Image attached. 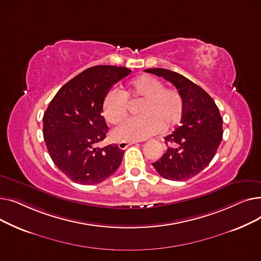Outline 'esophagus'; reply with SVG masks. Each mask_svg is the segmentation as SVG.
<instances>
[{
  "instance_id": "esophagus-1",
  "label": "esophagus",
  "mask_w": 261,
  "mask_h": 261,
  "mask_svg": "<svg viewBox=\"0 0 261 261\" xmlns=\"http://www.w3.org/2000/svg\"><path fill=\"white\" fill-rule=\"evenodd\" d=\"M136 143H139V142H126V141H122V142L118 143V147H119V149H126L130 145H133V144H136Z\"/></svg>"
}]
</instances>
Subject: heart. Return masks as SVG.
<instances>
[{"instance_id":"obj_1","label":"heart","mask_w":261,"mask_h":261,"mask_svg":"<svg viewBox=\"0 0 261 261\" xmlns=\"http://www.w3.org/2000/svg\"><path fill=\"white\" fill-rule=\"evenodd\" d=\"M143 99L139 112L142 114L128 118L115 128L113 134L118 141H143L169 129L180 121L184 111V102L180 93L164 88L158 78L143 75L134 79L125 93L116 89L110 90L102 100V114L111 123H117L128 113V98Z\"/></svg>"}]
</instances>
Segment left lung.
I'll return each mask as SVG.
<instances>
[{"label":"left lung","instance_id":"obj_1","mask_svg":"<svg viewBox=\"0 0 261 261\" xmlns=\"http://www.w3.org/2000/svg\"><path fill=\"white\" fill-rule=\"evenodd\" d=\"M145 72L171 82L183 98L180 126L166 136V152L152 166L164 179L186 181L214 159L222 141L223 119L211 96L183 75L159 67Z\"/></svg>","mask_w":261,"mask_h":261}]
</instances>
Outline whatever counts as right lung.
<instances>
[{"label": "right lung", "mask_w": 261, "mask_h": 261, "mask_svg": "<svg viewBox=\"0 0 261 261\" xmlns=\"http://www.w3.org/2000/svg\"><path fill=\"white\" fill-rule=\"evenodd\" d=\"M131 70L96 65L71 79L57 92L43 115V138L56 167L78 184L107 180L119 167L123 150L98 143L109 130L102 100L111 87Z\"/></svg>", "instance_id": "obj_1"}]
</instances>
